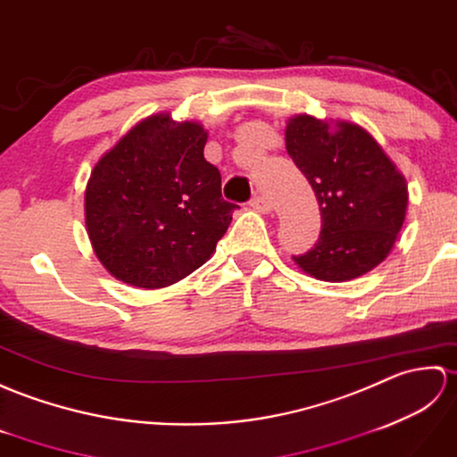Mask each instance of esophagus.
<instances>
[{
  "label": "esophagus",
  "mask_w": 457,
  "mask_h": 457,
  "mask_svg": "<svg viewBox=\"0 0 457 457\" xmlns=\"http://www.w3.org/2000/svg\"><path fill=\"white\" fill-rule=\"evenodd\" d=\"M250 207L256 209L258 212H271L273 211V203L266 199L263 195H254L250 201Z\"/></svg>",
  "instance_id": "esophagus-1"
}]
</instances>
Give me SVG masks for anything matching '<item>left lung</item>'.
<instances>
[{
  "label": "left lung",
  "instance_id": "1",
  "mask_svg": "<svg viewBox=\"0 0 457 457\" xmlns=\"http://www.w3.org/2000/svg\"><path fill=\"white\" fill-rule=\"evenodd\" d=\"M286 148L320 209L317 245L293 262L320 281H350L389 256L409 205L407 179L366 129L295 115Z\"/></svg>",
  "mask_w": 457,
  "mask_h": 457
}]
</instances>
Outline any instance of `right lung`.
<instances>
[{"mask_svg":"<svg viewBox=\"0 0 457 457\" xmlns=\"http://www.w3.org/2000/svg\"><path fill=\"white\" fill-rule=\"evenodd\" d=\"M197 120L156 113L140 120L91 170L86 228L97 260L119 281L162 289L187 278L217 250L235 203L203 156Z\"/></svg>","mask_w":457,"mask_h":457,"instance_id":"right-lung-1","label":"right lung"}]
</instances>
